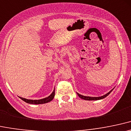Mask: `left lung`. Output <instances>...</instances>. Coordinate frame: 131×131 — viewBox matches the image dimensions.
<instances>
[{
  "label": "left lung",
  "instance_id": "obj_1",
  "mask_svg": "<svg viewBox=\"0 0 131 131\" xmlns=\"http://www.w3.org/2000/svg\"><path fill=\"white\" fill-rule=\"evenodd\" d=\"M112 89L111 90H110L108 93H107L106 94H105V95H103V96H98V97H91V96H83V95H80V94L77 93V94L78 95V96H79L80 98H82V99L83 100H101V99H103V98H105V97H106L107 96H108V95H110V93H111V92L113 91Z\"/></svg>",
  "mask_w": 131,
  "mask_h": 131
}]
</instances>
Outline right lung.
Wrapping results in <instances>:
<instances>
[{"instance_id": "1", "label": "right lung", "mask_w": 131, "mask_h": 131, "mask_svg": "<svg viewBox=\"0 0 131 131\" xmlns=\"http://www.w3.org/2000/svg\"><path fill=\"white\" fill-rule=\"evenodd\" d=\"M54 95H55V89H54L53 92H52V93L48 96V97H46L45 98H42V99L40 100H28L26 99V98L20 97V99H21L22 100L24 101L25 102L29 104H33V105H39V104H44L46 103L50 102L51 101H52L53 100L54 97Z\"/></svg>"}]
</instances>
